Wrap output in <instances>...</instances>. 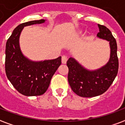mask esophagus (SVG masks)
<instances>
[{
	"label": "esophagus",
	"mask_w": 125,
	"mask_h": 125,
	"mask_svg": "<svg viewBox=\"0 0 125 125\" xmlns=\"http://www.w3.org/2000/svg\"><path fill=\"white\" fill-rule=\"evenodd\" d=\"M67 58L65 55H63L62 57V63L63 64H65L66 62H67Z\"/></svg>",
	"instance_id": "34e87169"
}]
</instances>
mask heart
<instances>
[{"label":"heart","mask_w":125,"mask_h":125,"mask_svg":"<svg viewBox=\"0 0 125 125\" xmlns=\"http://www.w3.org/2000/svg\"><path fill=\"white\" fill-rule=\"evenodd\" d=\"M81 32H82V31H81V30H79V31H77V34H80L81 33Z\"/></svg>","instance_id":"b5f03b06"}]
</instances>
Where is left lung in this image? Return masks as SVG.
Wrapping results in <instances>:
<instances>
[{
  "label": "left lung",
  "instance_id": "8db88e82",
  "mask_svg": "<svg viewBox=\"0 0 125 125\" xmlns=\"http://www.w3.org/2000/svg\"><path fill=\"white\" fill-rule=\"evenodd\" d=\"M99 39L109 42L110 57L105 65L95 70H89L80 64L73 57L67 62L69 69L67 79L75 94L83 97L100 95L109 89L117 76L119 69L117 45L111 32L105 26L98 24Z\"/></svg>",
  "mask_w": 125,
  "mask_h": 125
}]
</instances>
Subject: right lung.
Instances as JSON below:
<instances>
[{
  "mask_svg": "<svg viewBox=\"0 0 125 125\" xmlns=\"http://www.w3.org/2000/svg\"><path fill=\"white\" fill-rule=\"evenodd\" d=\"M46 20H32L18 25L6 44L5 71L14 87L25 96L43 95L48 88L52 77L61 63L60 56L53 60L33 61L26 57L20 49V36L24 28L42 24Z\"/></svg>",
  "mask_w": 125,
  "mask_h": 125,
  "instance_id": "1",
  "label": "right lung"
}]
</instances>
